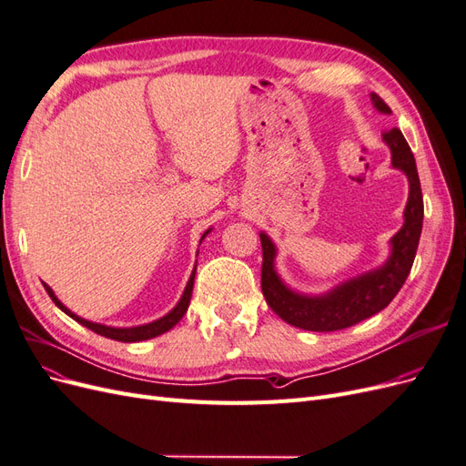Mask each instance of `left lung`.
Wrapping results in <instances>:
<instances>
[{
	"mask_svg": "<svg viewBox=\"0 0 466 466\" xmlns=\"http://www.w3.org/2000/svg\"><path fill=\"white\" fill-rule=\"evenodd\" d=\"M373 106L390 115V108L377 93H371ZM383 142L392 155V167L408 178V202L404 208V223L400 231L390 238V257L383 266L365 272L358 278L342 281L340 286L322 293L305 295L288 288L276 272V245L266 233H260L262 243V278L260 286L272 311L291 327L313 332H332L377 315L394 299L412 270L414 257L424 221V198H421L420 178L410 146L399 128L387 130Z\"/></svg>",
	"mask_w": 466,
	"mask_h": 466,
	"instance_id": "left-lung-1",
	"label": "left lung"
}]
</instances>
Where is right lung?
Returning a JSON list of instances; mask_svg holds the SVG:
<instances>
[{"mask_svg": "<svg viewBox=\"0 0 466 466\" xmlns=\"http://www.w3.org/2000/svg\"><path fill=\"white\" fill-rule=\"evenodd\" d=\"M209 231H211V229H208V231L202 235L200 243L204 241V237H206ZM194 278H196V268H194L192 274H190V279H188V284H187V288H185V293H182V298H180V301L175 305L173 311H168L165 317H161V319H157V320L142 324V327H130V329L106 327V324H98V322H91V320L81 319V317H77L76 313L69 311V309H67L58 298H56L50 286H46V284H42V286H45V289H46V293L52 298V301H54L56 305H58L66 315H69L74 320H77L79 324H83V327H87L89 330H93V332H96V334H101V336H105V338H110V340H118V342H142V340H149V338L159 336V334H163V332H167V330H171V329L175 327V324H177L182 317H185V313L188 311L190 298H192Z\"/></svg>", "mask_w": 466, "mask_h": 466, "instance_id": "add662e5", "label": "right lung"}]
</instances>
